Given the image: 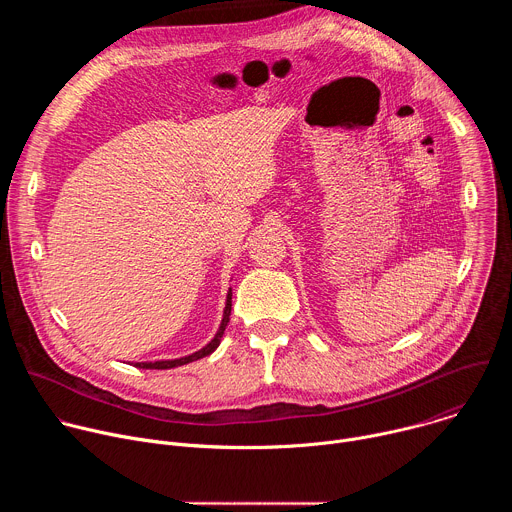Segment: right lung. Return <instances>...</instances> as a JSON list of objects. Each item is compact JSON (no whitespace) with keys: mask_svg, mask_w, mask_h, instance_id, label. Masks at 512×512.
<instances>
[{"mask_svg":"<svg viewBox=\"0 0 512 512\" xmlns=\"http://www.w3.org/2000/svg\"><path fill=\"white\" fill-rule=\"evenodd\" d=\"M231 296H233V291L229 289V294H227V304H225V312H223V320H221V326H218V330H216L214 338H212L204 348H200V350H196V352H192V354H188V356H182V358L156 360V362H135V367H137V369H158V371H164V369L182 367V364H188V362H194V360H198V358H202V356L212 354V352L218 348V344H221V338H223L225 328H227V324H229L231 306H233V304H231Z\"/></svg>","mask_w":512,"mask_h":512,"instance_id":"right-lung-1","label":"right lung"}]
</instances>
